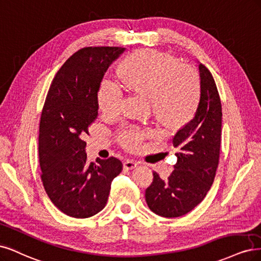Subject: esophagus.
<instances>
[{
	"mask_svg": "<svg viewBox=\"0 0 261 261\" xmlns=\"http://www.w3.org/2000/svg\"><path fill=\"white\" fill-rule=\"evenodd\" d=\"M137 166H138V164L134 162V161H125L123 163V167L125 168V169H128V170L134 169V168H136Z\"/></svg>",
	"mask_w": 261,
	"mask_h": 261,
	"instance_id": "esophagus-1",
	"label": "esophagus"
}]
</instances>
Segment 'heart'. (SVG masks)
Masks as SVG:
<instances>
[{"mask_svg": "<svg viewBox=\"0 0 261 261\" xmlns=\"http://www.w3.org/2000/svg\"><path fill=\"white\" fill-rule=\"evenodd\" d=\"M119 78L125 87L150 98L154 114L167 124L187 121L198 104L200 87L196 72L180 66L174 57L146 49L127 58L119 67ZM98 105L106 115L120 111L122 90L112 79H104L98 89ZM146 132L137 127L124 128L119 141L124 148L137 149Z\"/></svg>", "mask_w": 261, "mask_h": 261, "instance_id": "obj_1", "label": "heart"}]
</instances>
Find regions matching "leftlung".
Returning a JSON list of instances; mask_svg holds the SVG:
<instances>
[{"instance_id":"8db88e82","label":"left lung","mask_w":261,"mask_h":261,"mask_svg":"<svg viewBox=\"0 0 261 261\" xmlns=\"http://www.w3.org/2000/svg\"><path fill=\"white\" fill-rule=\"evenodd\" d=\"M200 98L195 117L172 139L176 164L163 180L157 172L145 191L147 206L158 216L181 217L194 209L212 188L220 156L222 107L215 79L199 64Z\"/></svg>"}]
</instances>
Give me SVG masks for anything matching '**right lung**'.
<instances>
[{
    "instance_id": "right-lung-1",
    "label": "right lung",
    "mask_w": 261,
    "mask_h": 261,
    "mask_svg": "<svg viewBox=\"0 0 261 261\" xmlns=\"http://www.w3.org/2000/svg\"><path fill=\"white\" fill-rule=\"evenodd\" d=\"M123 51L119 46L79 49L57 71L47 92L39 129L41 180L52 203L69 217L82 219L99 213L122 170L115 157L89 163L82 138L97 118L104 74Z\"/></svg>"
}]
</instances>
